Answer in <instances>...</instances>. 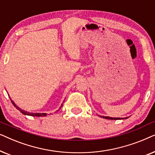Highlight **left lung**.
<instances>
[{
  "label": "left lung",
  "instance_id": "1",
  "mask_svg": "<svg viewBox=\"0 0 155 155\" xmlns=\"http://www.w3.org/2000/svg\"><path fill=\"white\" fill-rule=\"evenodd\" d=\"M101 116V117H102L104 118H106V119H110V120H120V119H124V118H113V117H109V116ZM128 117H126L125 118L126 119V118H128Z\"/></svg>",
  "mask_w": 155,
  "mask_h": 155
}]
</instances>
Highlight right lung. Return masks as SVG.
<instances>
[{"label":"right lung","mask_w":155,"mask_h":155,"mask_svg":"<svg viewBox=\"0 0 155 155\" xmlns=\"http://www.w3.org/2000/svg\"><path fill=\"white\" fill-rule=\"evenodd\" d=\"M10 100H11V102L12 103V104H13L14 107H15L17 109L19 110V111H20L21 113L24 114V115H28V116H38V117H39V116H47V114H46V113H29V112L25 111V110L21 109L20 107H18V106H17L15 104L14 101H12L11 99H10ZM62 106H63V104H61V107H60V109H61V107H62Z\"/></svg>","instance_id":"1"}]
</instances>
